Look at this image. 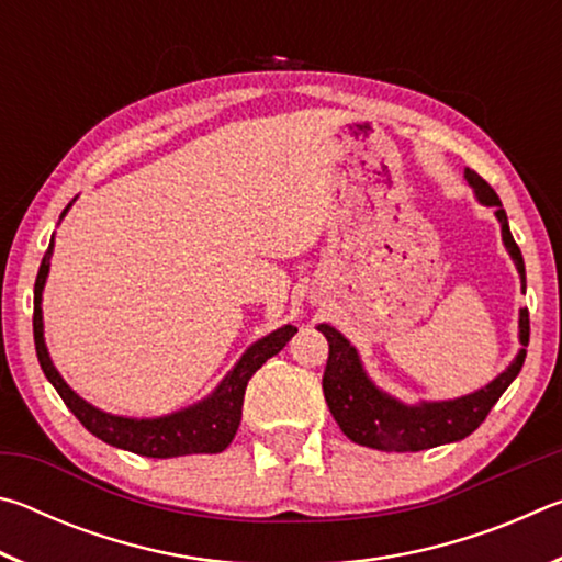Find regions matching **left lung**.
<instances>
[{
  "label": "left lung",
  "mask_w": 562,
  "mask_h": 562,
  "mask_svg": "<svg viewBox=\"0 0 562 562\" xmlns=\"http://www.w3.org/2000/svg\"><path fill=\"white\" fill-rule=\"evenodd\" d=\"M463 176L473 188L479 203L496 211L503 245H506L510 260L520 274V290L526 292V265H522L520 247L510 235L508 215L503 211L496 190L471 168H465ZM317 329L329 341V359L325 376H322V389H325L327 406L331 416H335V422L339 424V429L345 431L347 439L359 446H369V449L376 451L404 453L461 441L479 429L493 404L498 402L501 394L518 376L522 361H526L530 319L528 307H522L518 317L520 349L516 359L493 382L465 396L418 404H406L402 398L386 394L384 389H379L369 379L364 364H361L357 347L339 329L331 325H319Z\"/></svg>",
  "instance_id": "obj_1"
}]
</instances>
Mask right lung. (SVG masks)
I'll return each instance as SVG.
<instances>
[{
  "mask_svg": "<svg viewBox=\"0 0 562 562\" xmlns=\"http://www.w3.org/2000/svg\"><path fill=\"white\" fill-rule=\"evenodd\" d=\"M71 203L66 205L61 217L69 213ZM54 252V237L46 250L40 274H36L34 284V345L36 357L44 369L46 379L59 392L64 404L71 408V414L87 426V429L97 436V439L106 441L116 449L148 456V459H176V456H190V453H221L225 451L231 441L235 439L237 426H240L243 416V396L250 376L268 361L270 357L288 345L294 337L297 327L284 325L280 329L270 331L268 337L255 341V345L243 351V357L235 361V367L225 374L221 384L213 389L201 402L193 406L180 408V412L156 416V418H133V416H119L106 414L81 398L74 389L64 382V376L56 372L54 361L49 357L44 341V317H42V292L46 278H49V265Z\"/></svg>",
  "mask_w": 562,
  "mask_h": 562,
  "instance_id": "1",
  "label": "right lung"
}]
</instances>
